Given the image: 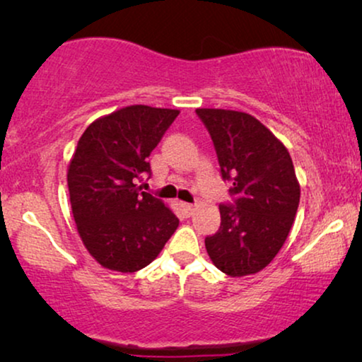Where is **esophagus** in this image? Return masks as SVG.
Instances as JSON below:
<instances>
[{
    "label": "esophagus",
    "instance_id": "1",
    "mask_svg": "<svg viewBox=\"0 0 362 362\" xmlns=\"http://www.w3.org/2000/svg\"><path fill=\"white\" fill-rule=\"evenodd\" d=\"M181 209H182V212H185L186 216H192V214H194V209H196V206H192V204H187V202H181Z\"/></svg>",
    "mask_w": 362,
    "mask_h": 362
}]
</instances>
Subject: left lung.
I'll return each mask as SVG.
<instances>
[{
    "instance_id": "8db88e82",
    "label": "left lung",
    "mask_w": 362,
    "mask_h": 362,
    "mask_svg": "<svg viewBox=\"0 0 362 362\" xmlns=\"http://www.w3.org/2000/svg\"><path fill=\"white\" fill-rule=\"evenodd\" d=\"M214 141L222 177L235 206H219L221 229L206 237L212 264L229 276L264 270L293 226L300 182L286 146L255 117L224 108H196Z\"/></svg>"
}]
</instances>
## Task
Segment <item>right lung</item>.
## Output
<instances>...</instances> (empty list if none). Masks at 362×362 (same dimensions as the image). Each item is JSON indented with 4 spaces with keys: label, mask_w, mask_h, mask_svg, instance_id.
<instances>
[{
    "label": "right lung",
    "mask_w": 362,
    "mask_h": 362,
    "mask_svg": "<svg viewBox=\"0 0 362 362\" xmlns=\"http://www.w3.org/2000/svg\"><path fill=\"white\" fill-rule=\"evenodd\" d=\"M180 110L130 105L97 118L82 133L67 168L77 232L103 269L133 274L160 255L177 217L136 180Z\"/></svg>",
    "instance_id": "right-lung-1"
}]
</instances>
